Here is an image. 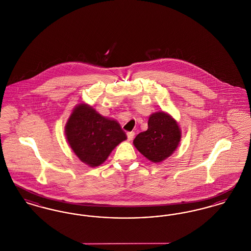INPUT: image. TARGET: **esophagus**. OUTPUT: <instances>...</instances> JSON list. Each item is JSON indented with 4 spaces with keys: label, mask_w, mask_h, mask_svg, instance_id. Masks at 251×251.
<instances>
[{
    "label": "esophagus",
    "mask_w": 251,
    "mask_h": 251,
    "mask_svg": "<svg viewBox=\"0 0 251 251\" xmlns=\"http://www.w3.org/2000/svg\"><path fill=\"white\" fill-rule=\"evenodd\" d=\"M133 137H134V132H133V131H128V132H127V138H128L129 141L132 140Z\"/></svg>",
    "instance_id": "34e87169"
}]
</instances>
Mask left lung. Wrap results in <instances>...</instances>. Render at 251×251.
I'll list each match as a JSON object with an SVG mask.
<instances>
[{
  "mask_svg": "<svg viewBox=\"0 0 251 251\" xmlns=\"http://www.w3.org/2000/svg\"><path fill=\"white\" fill-rule=\"evenodd\" d=\"M180 139L178 123L164 112L152 114L148 122V130L137 134L133 144L146 158L160 163L171 155Z\"/></svg>",
  "mask_w": 251,
  "mask_h": 251,
  "instance_id": "obj_1",
  "label": "left lung"
}]
</instances>
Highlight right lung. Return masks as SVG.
Listing matches in <instances>:
<instances>
[{
	"mask_svg": "<svg viewBox=\"0 0 251 251\" xmlns=\"http://www.w3.org/2000/svg\"><path fill=\"white\" fill-rule=\"evenodd\" d=\"M66 135L74 153L90 167L102 164L127 138L117 121L101 117L86 104L73 110L66 125Z\"/></svg>",
	"mask_w": 251,
	"mask_h": 251,
	"instance_id": "1",
	"label": "right lung"
}]
</instances>
